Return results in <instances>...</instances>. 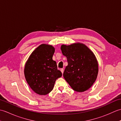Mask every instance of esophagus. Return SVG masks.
<instances>
[{"label": "esophagus", "instance_id": "obj_1", "mask_svg": "<svg viewBox=\"0 0 121 121\" xmlns=\"http://www.w3.org/2000/svg\"><path fill=\"white\" fill-rule=\"evenodd\" d=\"M61 72H62V74L63 73V72H64L63 69H61Z\"/></svg>", "mask_w": 121, "mask_h": 121}]
</instances>
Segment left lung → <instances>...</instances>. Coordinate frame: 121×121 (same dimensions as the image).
<instances>
[{"mask_svg": "<svg viewBox=\"0 0 121 121\" xmlns=\"http://www.w3.org/2000/svg\"><path fill=\"white\" fill-rule=\"evenodd\" d=\"M61 50L68 63L63 75L65 81L74 91H87L96 81L98 73V63L95 54L81 43L62 45Z\"/></svg>", "mask_w": 121, "mask_h": 121, "instance_id": "left-lung-1", "label": "left lung"}]
</instances>
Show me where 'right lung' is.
Returning a JSON list of instances; mask_svg holds the SVG:
<instances>
[{
    "label": "right lung",
    "mask_w": 121,
    "mask_h": 121,
    "mask_svg": "<svg viewBox=\"0 0 121 121\" xmlns=\"http://www.w3.org/2000/svg\"><path fill=\"white\" fill-rule=\"evenodd\" d=\"M52 45H39L30 54L25 63L24 73L27 84L35 93L46 95L52 91L56 79L62 76L52 56Z\"/></svg>",
    "instance_id": "add662e5"
}]
</instances>
